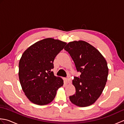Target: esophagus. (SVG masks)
<instances>
[{"label": "esophagus", "instance_id": "esophagus-1", "mask_svg": "<svg viewBox=\"0 0 124 124\" xmlns=\"http://www.w3.org/2000/svg\"><path fill=\"white\" fill-rule=\"evenodd\" d=\"M66 81H67V82L68 83H71V80L70 76H68L67 78H66Z\"/></svg>", "mask_w": 124, "mask_h": 124}]
</instances>
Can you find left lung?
Instances as JSON below:
<instances>
[{
	"mask_svg": "<svg viewBox=\"0 0 124 124\" xmlns=\"http://www.w3.org/2000/svg\"><path fill=\"white\" fill-rule=\"evenodd\" d=\"M64 49L71 57L77 71L81 73L72 80L76 93L69 96L70 101L81 107L91 106L106 86L109 71L106 60L98 50L84 41L70 42Z\"/></svg>",
	"mask_w": 124,
	"mask_h": 124,
	"instance_id": "obj_1",
	"label": "left lung"
}]
</instances>
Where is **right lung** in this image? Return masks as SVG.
<instances>
[{
	"label": "right lung",
	"instance_id": "obj_1",
	"mask_svg": "<svg viewBox=\"0 0 124 124\" xmlns=\"http://www.w3.org/2000/svg\"><path fill=\"white\" fill-rule=\"evenodd\" d=\"M65 42L46 38L25 50L18 64V76L25 95L31 102L43 106L51 103L63 80L54 75L55 57L64 48Z\"/></svg>",
	"mask_w": 124,
	"mask_h": 124
}]
</instances>
